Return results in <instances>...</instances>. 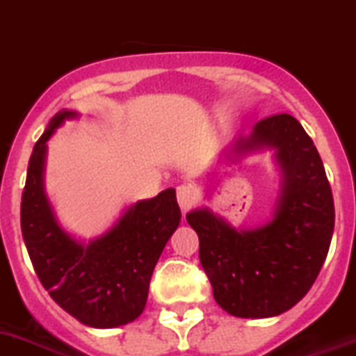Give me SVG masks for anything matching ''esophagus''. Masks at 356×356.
I'll list each match as a JSON object with an SVG mask.
<instances>
[{"instance_id": "obj_1", "label": "esophagus", "mask_w": 356, "mask_h": 356, "mask_svg": "<svg viewBox=\"0 0 356 356\" xmlns=\"http://www.w3.org/2000/svg\"><path fill=\"white\" fill-rule=\"evenodd\" d=\"M197 199H199V192H197L192 184H183V186L177 188V202L183 211L190 210L195 204Z\"/></svg>"}]
</instances>
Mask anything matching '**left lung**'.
Masks as SVG:
<instances>
[{
  "label": "left lung",
  "instance_id": "8db88e82",
  "mask_svg": "<svg viewBox=\"0 0 356 356\" xmlns=\"http://www.w3.org/2000/svg\"><path fill=\"white\" fill-rule=\"evenodd\" d=\"M273 152L280 175L273 213L253 228H235L210 208L186 213L199 235V259L215 302L241 318L288 312L309 291L335 226L333 193L321 155L289 113L262 119L224 150L229 163Z\"/></svg>",
  "mask_w": 356,
  "mask_h": 356
}]
</instances>
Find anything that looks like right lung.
Masks as SVG:
<instances>
[{
	"mask_svg": "<svg viewBox=\"0 0 356 356\" xmlns=\"http://www.w3.org/2000/svg\"><path fill=\"white\" fill-rule=\"evenodd\" d=\"M76 118V110L58 112L35 143L21 197V234L50 297L81 324L110 330L134 322L145 309L152 273L181 222V210L168 188L127 206L90 241L68 234L44 192V163L50 137Z\"/></svg>",
	"mask_w": 356,
	"mask_h": 356,
	"instance_id": "right-lung-1",
	"label": "right lung"
}]
</instances>
